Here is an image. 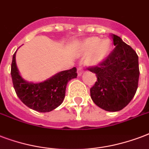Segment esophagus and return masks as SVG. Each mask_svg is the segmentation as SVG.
<instances>
[{"instance_id": "1", "label": "esophagus", "mask_w": 149, "mask_h": 149, "mask_svg": "<svg viewBox=\"0 0 149 149\" xmlns=\"http://www.w3.org/2000/svg\"><path fill=\"white\" fill-rule=\"evenodd\" d=\"M77 72H78V76H81L82 75V73L84 72V70H83L82 67H79L77 69Z\"/></svg>"}]
</instances>
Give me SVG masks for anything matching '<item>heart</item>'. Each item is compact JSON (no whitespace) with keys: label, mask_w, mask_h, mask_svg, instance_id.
<instances>
[{"label":"heart","mask_w":149,"mask_h":149,"mask_svg":"<svg viewBox=\"0 0 149 149\" xmlns=\"http://www.w3.org/2000/svg\"><path fill=\"white\" fill-rule=\"evenodd\" d=\"M112 44L109 39H101L98 37H88L79 44L80 54H88L87 64L97 65L104 62L112 51Z\"/></svg>","instance_id":"heart-1"}]
</instances>
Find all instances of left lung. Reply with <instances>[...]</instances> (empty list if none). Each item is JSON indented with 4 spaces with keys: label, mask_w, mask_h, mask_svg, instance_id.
Wrapping results in <instances>:
<instances>
[{
    "label": "left lung",
    "mask_w": 149,
    "mask_h": 149,
    "mask_svg": "<svg viewBox=\"0 0 149 149\" xmlns=\"http://www.w3.org/2000/svg\"><path fill=\"white\" fill-rule=\"evenodd\" d=\"M112 37L115 49L104 62L87 69L97 77L91 88L93 102L102 109L117 112L126 107L136 94L140 71L134 50L120 37Z\"/></svg>",
    "instance_id": "obj_1"
}]
</instances>
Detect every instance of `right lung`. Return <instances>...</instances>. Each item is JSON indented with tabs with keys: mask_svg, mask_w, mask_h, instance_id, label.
I'll list each match as a JSON object with an SVG mask.
<instances>
[{
	"mask_svg": "<svg viewBox=\"0 0 149 149\" xmlns=\"http://www.w3.org/2000/svg\"><path fill=\"white\" fill-rule=\"evenodd\" d=\"M15 53L12 58L11 75L19 99L26 106L40 112H50L58 107L65 98L67 83L77 77V68L58 72L43 83H29L19 75L15 63Z\"/></svg>",
	"mask_w": 149,
	"mask_h": 149,
	"instance_id": "right-lung-1",
	"label": "right lung"
}]
</instances>
